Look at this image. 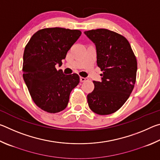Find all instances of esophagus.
<instances>
[{"label":"esophagus","instance_id":"esophagus-1","mask_svg":"<svg viewBox=\"0 0 160 160\" xmlns=\"http://www.w3.org/2000/svg\"><path fill=\"white\" fill-rule=\"evenodd\" d=\"M87 80H88V78H83V77H80V82H85V81H87Z\"/></svg>","mask_w":160,"mask_h":160}]
</instances>
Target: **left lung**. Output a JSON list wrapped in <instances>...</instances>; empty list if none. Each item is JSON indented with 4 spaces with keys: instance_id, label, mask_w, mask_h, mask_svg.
Returning <instances> with one entry per match:
<instances>
[{
    "instance_id": "8db88e82",
    "label": "left lung",
    "mask_w": 160,
    "mask_h": 160,
    "mask_svg": "<svg viewBox=\"0 0 160 160\" xmlns=\"http://www.w3.org/2000/svg\"><path fill=\"white\" fill-rule=\"evenodd\" d=\"M96 46L97 63L103 74L102 81H93L94 90L88 94L89 107L99 115L116 112L133 90L137 60L125 37L107 29L85 31Z\"/></svg>"
}]
</instances>
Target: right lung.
<instances>
[{
    "mask_svg": "<svg viewBox=\"0 0 160 160\" xmlns=\"http://www.w3.org/2000/svg\"><path fill=\"white\" fill-rule=\"evenodd\" d=\"M78 29L45 28L34 33L23 54V79L38 107L55 113L65 109L72 89L80 82L76 73L65 75L57 70L81 35Z\"/></svg>",
    "mask_w": 160,
    "mask_h": 160,
    "instance_id": "add662e5",
    "label": "right lung"
}]
</instances>
